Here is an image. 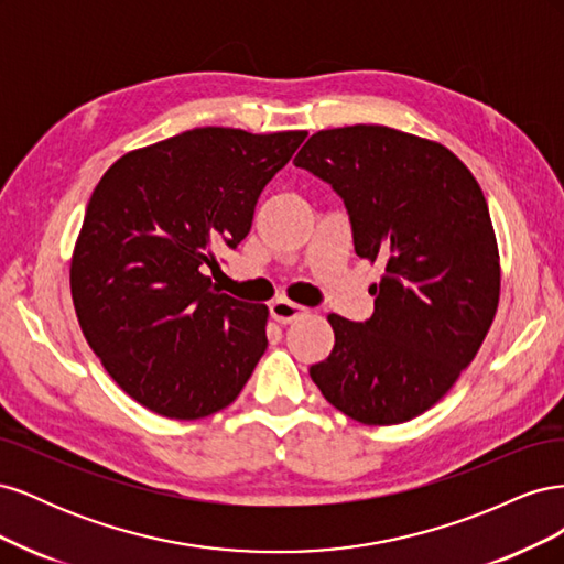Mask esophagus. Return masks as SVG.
Wrapping results in <instances>:
<instances>
[{
    "instance_id": "34e87169",
    "label": "esophagus",
    "mask_w": 564,
    "mask_h": 564,
    "mask_svg": "<svg viewBox=\"0 0 564 564\" xmlns=\"http://www.w3.org/2000/svg\"><path fill=\"white\" fill-rule=\"evenodd\" d=\"M303 315H305V308H303V305H299V303H292V301H286V299H278V301L270 303V317L275 319V322H280V324H289V322H294V319H299Z\"/></svg>"
}]
</instances>
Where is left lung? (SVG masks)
<instances>
[{
	"instance_id": "8db88e82",
	"label": "left lung",
	"mask_w": 564,
	"mask_h": 564,
	"mask_svg": "<svg viewBox=\"0 0 564 564\" xmlns=\"http://www.w3.org/2000/svg\"><path fill=\"white\" fill-rule=\"evenodd\" d=\"M294 164L344 199L355 253L386 263L369 319L329 315L336 344L311 379L360 423L414 419L456 383L497 315L499 247L480 185L445 145L379 124L317 131Z\"/></svg>"
}]
</instances>
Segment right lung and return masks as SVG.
<instances>
[{
	"label": "right lung",
	"mask_w": 564,
	"mask_h": 564,
	"mask_svg": "<svg viewBox=\"0 0 564 564\" xmlns=\"http://www.w3.org/2000/svg\"><path fill=\"white\" fill-rule=\"evenodd\" d=\"M308 131L202 127L131 150L98 181L70 263L84 338L129 398L166 419L228 406L268 348L263 303L207 275L249 235Z\"/></svg>",
	"instance_id": "right-lung-1"
}]
</instances>
